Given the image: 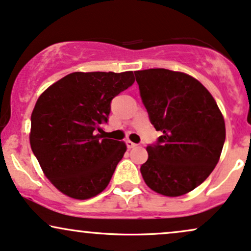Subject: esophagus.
<instances>
[{
	"mask_svg": "<svg viewBox=\"0 0 251 251\" xmlns=\"http://www.w3.org/2000/svg\"><path fill=\"white\" fill-rule=\"evenodd\" d=\"M126 148H128V149H131V148H135V147H136L137 144L134 143V142H131V141L126 140Z\"/></svg>",
	"mask_w": 251,
	"mask_h": 251,
	"instance_id": "obj_1",
	"label": "esophagus"
}]
</instances>
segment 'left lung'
Here are the masks:
<instances>
[{"mask_svg": "<svg viewBox=\"0 0 251 251\" xmlns=\"http://www.w3.org/2000/svg\"><path fill=\"white\" fill-rule=\"evenodd\" d=\"M150 123L162 135L147 147L144 182L164 196L199 187L216 167L226 125L211 94L196 78L168 69L135 73Z\"/></svg>", "mask_w": 251, "mask_h": 251, "instance_id": "1", "label": "left lung"}]
</instances>
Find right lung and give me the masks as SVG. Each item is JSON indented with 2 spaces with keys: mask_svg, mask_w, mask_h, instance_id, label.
<instances>
[{
  "mask_svg": "<svg viewBox=\"0 0 251 251\" xmlns=\"http://www.w3.org/2000/svg\"><path fill=\"white\" fill-rule=\"evenodd\" d=\"M135 82L132 72L73 73L38 97L30 146L43 173L64 195L87 200L107 188L126 147L103 136L111 101Z\"/></svg>",
  "mask_w": 251,
  "mask_h": 251,
  "instance_id": "obj_1",
  "label": "right lung"
}]
</instances>
